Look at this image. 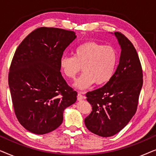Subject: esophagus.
Returning <instances> with one entry per match:
<instances>
[{"instance_id": "34e87169", "label": "esophagus", "mask_w": 156, "mask_h": 156, "mask_svg": "<svg viewBox=\"0 0 156 156\" xmlns=\"http://www.w3.org/2000/svg\"><path fill=\"white\" fill-rule=\"evenodd\" d=\"M83 99H84V97H83L82 93L78 92V95H77V100H78V101H82Z\"/></svg>"}]
</instances>
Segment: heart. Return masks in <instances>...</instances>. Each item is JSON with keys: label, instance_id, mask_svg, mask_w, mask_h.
I'll use <instances>...</instances> for the list:
<instances>
[{"label": "heart", "instance_id": "b5f03b06", "mask_svg": "<svg viewBox=\"0 0 156 156\" xmlns=\"http://www.w3.org/2000/svg\"><path fill=\"white\" fill-rule=\"evenodd\" d=\"M117 54L114 48L94 41L81 44L73 52V57L63 55L59 65L64 74L73 80L82 67L83 73L76 80L74 87L85 89L96 83H107L114 75Z\"/></svg>", "mask_w": 156, "mask_h": 156}]
</instances>
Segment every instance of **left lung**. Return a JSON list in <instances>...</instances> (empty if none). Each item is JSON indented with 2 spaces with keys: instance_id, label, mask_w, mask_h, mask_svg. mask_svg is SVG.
Wrapping results in <instances>:
<instances>
[{
  "instance_id": "8db88e82",
  "label": "left lung",
  "mask_w": 156,
  "mask_h": 156,
  "mask_svg": "<svg viewBox=\"0 0 156 156\" xmlns=\"http://www.w3.org/2000/svg\"><path fill=\"white\" fill-rule=\"evenodd\" d=\"M114 35L121 49L118 67L104 86L86 94L92 112L85 125L102 137L114 136L128 124L137 110L143 86L141 64L133 44L121 33Z\"/></svg>"
}]
</instances>
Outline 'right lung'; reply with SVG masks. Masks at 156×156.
<instances>
[{
  "mask_svg": "<svg viewBox=\"0 0 156 156\" xmlns=\"http://www.w3.org/2000/svg\"><path fill=\"white\" fill-rule=\"evenodd\" d=\"M76 37L74 31L42 27L16 49L8 74L12 106L18 120L31 133H48L63 121V112L75 103L77 92L60 72L64 51Z\"/></svg>",
  "mask_w": 156,
  "mask_h": 156,
  "instance_id": "1",
  "label": "right lung"
}]
</instances>
